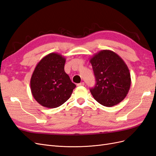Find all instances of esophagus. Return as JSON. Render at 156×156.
I'll list each match as a JSON object with an SVG mask.
<instances>
[{"label": "esophagus", "instance_id": "1", "mask_svg": "<svg viewBox=\"0 0 156 156\" xmlns=\"http://www.w3.org/2000/svg\"><path fill=\"white\" fill-rule=\"evenodd\" d=\"M84 83L82 82V83H80L79 84H77V86L78 87H81V86H84Z\"/></svg>", "mask_w": 156, "mask_h": 156}]
</instances>
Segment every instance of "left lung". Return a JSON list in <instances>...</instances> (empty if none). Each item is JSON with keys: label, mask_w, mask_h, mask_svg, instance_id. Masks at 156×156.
<instances>
[{"label": "left lung", "mask_w": 156, "mask_h": 156, "mask_svg": "<svg viewBox=\"0 0 156 156\" xmlns=\"http://www.w3.org/2000/svg\"><path fill=\"white\" fill-rule=\"evenodd\" d=\"M96 83L90 92L101 105L112 107L127 96L131 86V75L120 56L111 50H101L90 59Z\"/></svg>", "instance_id": "1"}]
</instances>
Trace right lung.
Instances as JSON below:
<instances>
[{"instance_id":"right-lung-1","label":"right lung","mask_w":156,"mask_h":156,"mask_svg":"<svg viewBox=\"0 0 156 156\" xmlns=\"http://www.w3.org/2000/svg\"><path fill=\"white\" fill-rule=\"evenodd\" d=\"M66 58L51 53L37 63L30 79V90L41 106L56 108L70 98L76 85L64 71Z\"/></svg>"}]
</instances>
